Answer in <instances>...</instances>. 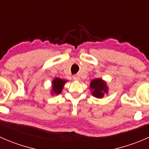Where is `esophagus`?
I'll use <instances>...</instances> for the list:
<instances>
[{
  "instance_id": "esophagus-1",
  "label": "esophagus",
  "mask_w": 149,
  "mask_h": 149,
  "mask_svg": "<svg viewBox=\"0 0 149 149\" xmlns=\"http://www.w3.org/2000/svg\"><path fill=\"white\" fill-rule=\"evenodd\" d=\"M73 79L74 81H79V79H80V77H79V76H73Z\"/></svg>"
}]
</instances>
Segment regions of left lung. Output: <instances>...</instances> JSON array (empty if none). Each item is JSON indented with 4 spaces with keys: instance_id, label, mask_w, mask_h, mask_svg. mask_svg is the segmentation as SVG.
<instances>
[{
    "instance_id": "left-lung-1",
    "label": "left lung",
    "mask_w": 149,
    "mask_h": 149,
    "mask_svg": "<svg viewBox=\"0 0 149 149\" xmlns=\"http://www.w3.org/2000/svg\"><path fill=\"white\" fill-rule=\"evenodd\" d=\"M90 90H91V95L98 99L104 97V94H108L109 88L105 81L102 79H94L90 83Z\"/></svg>"
}]
</instances>
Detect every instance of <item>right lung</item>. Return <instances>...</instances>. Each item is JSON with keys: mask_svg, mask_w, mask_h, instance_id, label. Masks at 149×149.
Instances as JSON below:
<instances>
[{"mask_svg": "<svg viewBox=\"0 0 149 149\" xmlns=\"http://www.w3.org/2000/svg\"><path fill=\"white\" fill-rule=\"evenodd\" d=\"M67 82V80L65 79H61L60 78H55L53 79L52 81V86H51V95H54V94H61L62 92L63 89L65 84Z\"/></svg>", "mask_w": 149, "mask_h": 149, "instance_id": "obj_1", "label": "right lung"}]
</instances>
